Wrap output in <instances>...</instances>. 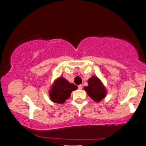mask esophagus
<instances>
[{
  "instance_id": "34e87169",
  "label": "esophagus",
  "mask_w": 146,
  "mask_h": 146,
  "mask_svg": "<svg viewBox=\"0 0 146 146\" xmlns=\"http://www.w3.org/2000/svg\"><path fill=\"white\" fill-rule=\"evenodd\" d=\"M78 88L80 89V90H82V89L83 88V85H82V84H81V85H79L78 86Z\"/></svg>"
}]
</instances>
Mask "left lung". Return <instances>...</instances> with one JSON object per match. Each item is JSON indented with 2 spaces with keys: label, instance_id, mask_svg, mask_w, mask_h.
<instances>
[{
  "label": "left lung",
  "instance_id": "1",
  "mask_svg": "<svg viewBox=\"0 0 146 146\" xmlns=\"http://www.w3.org/2000/svg\"><path fill=\"white\" fill-rule=\"evenodd\" d=\"M88 86L84 87V90L91 99L96 102L101 101L106 95V90L99 79L93 76L88 81Z\"/></svg>",
  "mask_w": 146,
  "mask_h": 146
}]
</instances>
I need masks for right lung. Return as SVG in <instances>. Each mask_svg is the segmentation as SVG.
Wrapping results in <instances>:
<instances>
[{
  "label": "right lung",
  "mask_w": 146,
  "mask_h": 146,
  "mask_svg": "<svg viewBox=\"0 0 146 146\" xmlns=\"http://www.w3.org/2000/svg\"><path fill=\"white\" fill-rule=\"evenodd\" d=\"M77 86L71 84L63 78L57 79L50 92V99L54 103H63L71 96L72 91L76 90Z\"/></svg>",
  "instance_id": "obj_1"
}]
</instances>
